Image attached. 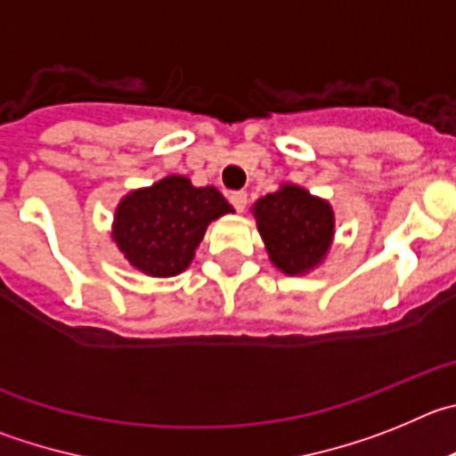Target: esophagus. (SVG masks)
<instances>
[{"mask_svg": "<svg viewBox=\"0 0 456 456\" xmlns=\"http://www.w3.org/2000/svg\"><path fill=\"white\" fill-rule=\"evenodd\" d=\"M229 202H232V207L236 208L238 213L245 211V207H248V192L245 191H236L229 195Z\"/></svg>", "mask_w": 456, "mask_h": 456, "instance_id": "34e87169", "label": "esophagus"}]
</instances>
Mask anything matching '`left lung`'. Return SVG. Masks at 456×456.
<instances>
[{"label":"left lung","instance_id":"left-lung-1","mask_svg":"<svg viewBox=\"0 0 456 456\" xmlns=\"http://www.w3.org/2000/svg\"><path fill=\"white\" fill-rule=\"evenodd\" d=\"M270 264L290 277L309 274L330 254L336 233L334 208L297 183H281L252 207Z\"/></svg>","mask_w":456,"mask_h":456}]
</instances>
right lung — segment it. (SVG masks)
<instances>
[{"mask_svg": "<svg viewBox=\"0 0 456 456\" xmlns=\"http://www.w3.org/2000/svg\"><path fill=\"white\" fill-rule=\"evenodd\" d=\"M227 213L233 208L218 188L167 175L126 192L116 207L110 238L138 273L175 277L192 264L208 224Z\"/></svg>", "mask_w": 456, "mask_h": 456, "instance_id": "1", "label": "right lung"}]
</instances>
